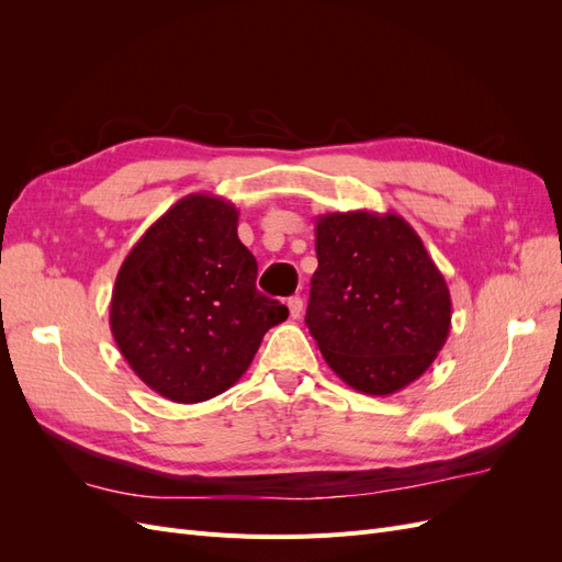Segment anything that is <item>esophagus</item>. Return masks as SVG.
I'll return each instance as SVG.
<instances>
[{"label": "esophagus", "instance_id": "obj_1", "mask_svg": "<svg viewBox=\"0 0 562 562\" xmlns=\"http://www.w3.org/2000/svg\"><path fill=\"white\" fill-rule=\"evenodd\" d=\"M288 312H291V318H300L302 316V297L300 295L288 297Z\"/></svg>", "mask_w": 562, "mask_h": 562}]
</instances>
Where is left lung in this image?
<instances>
[{
  "label": "left lung",
  "instance_id": "1",
  "mask_svg": "<svg viewBox=\"0 0 562 562\" xmlns=\"http://www.w3.org/2000/svg\"><path fill=\"white\" fill-rule=\"evenodd\" d=\"M316 258L304 323L335 375L368 396L422 378L448 339L452 300L417 232L396 213H326Z\"/></svg>",
  "mask_w": 562,
  "mask_h": 562
}]
</instances>
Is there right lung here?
I'll return each instance as SVG.
<instances>
[{"label": "right lung", "instance_id": "1", "mask_svg": "<svg viewBox=\"0 0 562 562\" xmlns=\"http://www.w3.org/2000/svg\"><path fill=\"white\" fill-rule=\"evenodd\" d=\"M239 211L213 194L173 203L119 269L112 337L151 391L201 403L241 380L288 307L255 288L258 262L236 234Z\"/></svg>", "mask_w": 562, "mask_h": 562}]
</instances>
